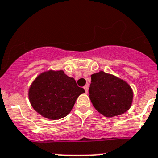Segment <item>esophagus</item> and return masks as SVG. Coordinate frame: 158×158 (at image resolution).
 I'll return each mask as SVG.
<instances>
[{
  "label": "esophagus",
  "instance_id": "34e87169",
  "mask_svg": "<svg viewBox=\"0 0 158 158\" xmlns=\"http://www.w3.org/2000/svg\"><path fill=\"white\" fill-rule=\"evenodd\" d=\"M84 89H85V92H89V85H85V86H84Z\"/></svg>",
  "mask_w": 158,
  "mask_h": 158
}]
</instances>
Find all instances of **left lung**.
Listing matches in <instances>:
<instances>
[{"mask_svg": "<svg viewBox=\"0 0 158 158\" xmlns=\"http://www.w3.org/2000/svg\"><path fill=\"white\" fill-rule=\"evenodd\" d=\"M91 77L89 98L98 112L112 118L129 110L133 92L126 81L103 71L93 73Z\"/></svg>", "mask_w": 158, "mask_h": 158, "instance_id": "obj_1", "label": "left lung"}]
</instances>
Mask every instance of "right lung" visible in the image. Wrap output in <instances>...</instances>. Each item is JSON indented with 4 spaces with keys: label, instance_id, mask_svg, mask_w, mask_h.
I'll use <instances>...</instances> for the list:
<instances>
[{
    "label": "right lung",
    "instance_id": "obj_1",
    "mask_svg": "<svg viewBox=\"0 0 158 158\" xmlns=\"http://www.w3.org/2000/svg\"><path fill=\"white\" fill-rule=\"evenodd\" d=\"M85 90L63 70H48L39 74L29 89V99L39 114L50 120L64 118L73 109Z\"/></svg>",
    "mask_w": 158,
    "mask_h": 158
}]
</instances>
